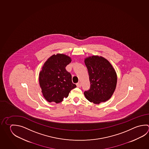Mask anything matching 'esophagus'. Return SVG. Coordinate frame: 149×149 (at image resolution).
I'll list each match as a JSON object with an SVG mask.
<instances>
[{
	"label": "esophagus",
	"mask_w": 149,
	"mask_h": 149,
	"mask_svg": "<svg viewBox=\"0 0 149 149\" xmlns=\"http://www.w3.org/2000/svg\"><path fill=\"white\" fill-rule=\"evenodd\" d=\"M77 87H78V88H80L81 87V84L80 82H78L77 84Z\"/></svg>",
	"instance_id": "esophagus-1"
}]
</instances>
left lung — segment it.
<instances>
[{"instance_id":"8db88e82","label":"left lung","mask_w":149,"mask_h":149,"mask_svg":"<svg viewBox=\"0 0 149 149\" xmlns=\"http://www.w3.org/2000/svg\"><path fill=\"white\" fill-rule=\"evenodd\" d=\"M90 82V89L85 91L87 100L95 104L108 100L116 88L117 77L111 63L103 57L94 56L85 59Z\"/></svg>"}]
</instances>
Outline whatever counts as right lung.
Instances as JSON below:
<instances>
[{
	"instance_id": "right-lung-1",
	"label": "right lung",
	"mask_w": 149,
	"mask_h": 149,
	"mask_svg": "<svg viewBox=\"0 0 149 149\" xmlns=\"http://www.w3.org/2000/svg\"><path fill=\"white\" fill-rule=\"evenodd\" d=\"M71 61L63 54L52 55L44 63L39 73V84L43 97L49 102H62L77 86L65 67Z\"/></svg>"
}]
</instances>
